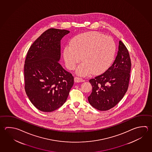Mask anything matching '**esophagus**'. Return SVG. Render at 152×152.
Returning <instances> with one entry per match:
<instances>
[{
    "label": "esophagus",
    "mask_w": 152,
    "mask_h": 152,
    "mask_svg": "<svg viewBox=\"0 0 152 152\" xmlns=\"http://www.w3.org/2000/svg\"><path fill=\"white\" fill-rule=\"evenodd\" d=\"M74 81L75 82H76V83H78V82H84V81H85V80H83V78H82L75 77L74 78Z\"/></svg>",
    "instance_id": "1"
}]
</instances>
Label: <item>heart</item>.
<instances>
[{"instance_id":"obj_1","label":"heart","mask_w":152,"mask_h":152,"mask_svg":"<svg viewBox=\"0 0 152 152\" xmlns=\"http://www.w3.org/2000/svg\"><path fill=\"white\" fill-rule=\"evenodd\" d=\"M115 52V45L111 37L99 32H90L74 37L64 49L63 57L69 70H74L82 57L83 63L76 70L77 74L87 75L92 72L100 74L110 66Z\"/></svg>"}]
</instances>
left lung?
Wrapping results in <instances>:
<instances>
[{
    "label": "left lung",
    "mask_w": 152,
    "mask_h": 152,
    "mask_svg": "<svg viewBox=\"0 0 152 152\" xmlns=\"http://www.w3.org/2000/svg\"><path fill=\"white\" fill-rule=\"evenodd\" d=\"M131 62L129 51L121 41L115 61L103 74L89 80L92 86L89 103L100 111L113 107L122 99L129 87Z\"/></svg>",
    "instance_id": "8db88e82"
}]
</instances>
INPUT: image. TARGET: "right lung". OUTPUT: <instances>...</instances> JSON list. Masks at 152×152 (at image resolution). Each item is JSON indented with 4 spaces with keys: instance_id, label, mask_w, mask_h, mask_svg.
Here are the masks:
<instances>
[{
    "instance_id": "1",
    "label": "right lung",
    "mask_w": 152,
    "mask_h": 152,
    "mask_svg": "<svg viewBox=\"0 0 152 152\" xmlns=\"http://www.w3.org/2000/svg\"><path fill=\"white\" fill-rule=\"evenodd\" d=\"M70 32L50 28L29 49L24 65L25 89L29 99L41 111H54L63 105L74 84V77L58 63L61 40Z\"/></svg>"
}]
</instances>
